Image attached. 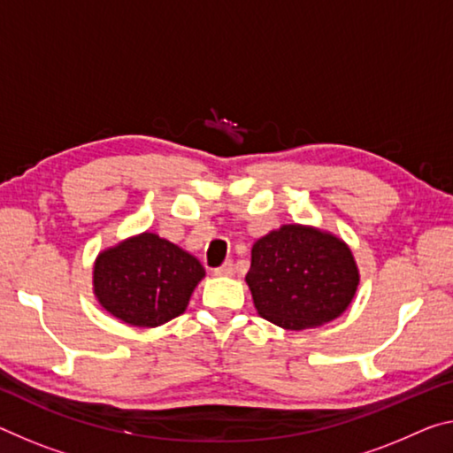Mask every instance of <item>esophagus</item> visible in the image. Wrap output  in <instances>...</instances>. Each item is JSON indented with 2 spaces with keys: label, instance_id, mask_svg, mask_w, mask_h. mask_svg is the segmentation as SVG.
Listing matches in <instances>:
<instances>
[{
  "label": "esophagus",
  "instance_id": "obj_1",
  "mask_svg": "<svg viewBox=\"0 0 453 453\" xmlns=\"http://www.w3.org/2000/svg\"><path fill=\"white\" fill-rule=\"evenodd\" d=\"M232 274H234V262L232 260L221 264L219 268H215V276H232Z\"/></svg>",
  "mask_w": 453,
  "mask_h": 453
}]
</instances>
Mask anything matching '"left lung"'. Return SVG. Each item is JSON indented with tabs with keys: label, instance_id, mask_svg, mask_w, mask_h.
Segmentation results:
<instances>
[{
	"label": "left lung",
	"instance_id": "8db88e82",
	"mask_svg": "<svg viewBox=\"0 0 453 453\" xmlns=\"http://www.w3.org/2000/svg\"><path fill=\"white\" fill-rule=\"evenodd\" d=\"M262 319L290 330L334 320L347 311L358 270L347 243L304 226H282L257 240L246 276Z\"/></svg>",
	"mask_w": 453,
	"mask_h": 453
}]
</instances>
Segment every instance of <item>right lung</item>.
<instances>
[{"instance_id":"1","label":"right lung","mask_w":453,"mask_h":453,"mask_svg":"<svg viewBox=\"0 0 453 453\" xmlns=\"http://www.w3.org/2000/svg\"><path fill=\"white\" fill-rule=\"evenodd\" d=\"M203 276L197 257L147 232L98 256L95 294L127 325L159 326L183 314Z\"/></svg>"}]
</instances>
